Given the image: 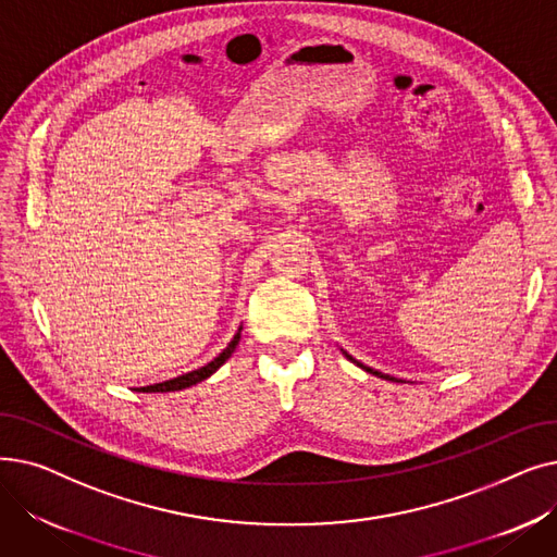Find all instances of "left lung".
I'll use <instances>...</instances> for the list:
<instances>
[{"instance_id":"left-lung-1","label":"left lung","mask_w":557,"mask_h":557,"mask_svg":"<svg viewBox=\"0 0 557 557\" xmlns=\"http://www.w3.org/2000/svg\"><path fill=\"white\" fill-rule=\"evenodd\" d=\"M343 355L349 359V361H352V363H357L361 370H366V372H370V374H374V376H382V379H391V382H399V379H395V376H391V374H384V372H379V370H372V368H368V366H363L361 361H357L352 355H347L345 352V349H343Z\"/></svg>"}]
</instances>
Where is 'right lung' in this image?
<instances>
[{
	"instance_id": "obj_1",
	"label": "right lung",
	"mask_w": 557,
	"mask_h": 557,
	"mask_svg": "<svg viewBox=\"0 0 557 557\" xmlns=\"http://www.w3.org/2000/svg\"><path fill=\"white\" fill-rule=\"evenodd\" d=\"M239 338H242V327L237 330V334H234V338L227 343V347L223 349V352H221L214 361H210L208 366H202V368L191 370V372H185V374H181V376H173V379H169V382H162V384L141 386V388H137V391H139V393H173V391H183V388H189V386L200 384L202 379L212 376V374L232 357L234 347L239 345Z\"/></svg>"
}]
</instances>
